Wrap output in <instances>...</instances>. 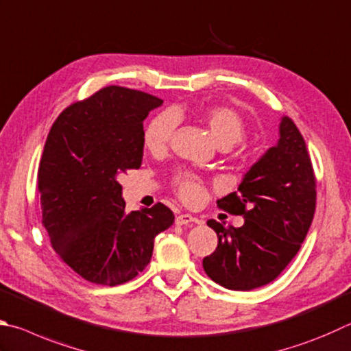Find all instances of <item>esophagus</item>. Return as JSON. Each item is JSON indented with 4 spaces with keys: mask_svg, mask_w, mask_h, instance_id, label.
I'll return each mask as SVG.
<instances>
[{
    "mask_svg": "<svg viewBox=\"0 0 351 351\" xmlns=\"http://www.w3.org/2000/svg\"><path fill=\"white\" fill-rule=\"evenodd\" d=\"M175 222L178 226H187V224H192V222H197V219L193 218V216L189 215V213H181V215L176 216Z\"/></svg>",
    "mask_w": 351,
    "mask_h": 351,
    "instance_id": "obj_1",
    "label": "esophagus"
}]
</instances>
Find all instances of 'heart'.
Listing matches in <instances>:
<instances>
[{
  "instance_id": "obj_1",
  "label": "heart",
  "mask_w": 351,
  "mask_h": 351,
  "mask_svg": "<svg viewBox=\"0 0 351 351\" xmlns=\"http://www.w3.org/2000/svg\"><path fill=\"white\" fill-rule=\"evenodd\" d=\"M176 113L162 112L152 118L144 130V145L150 152H162L169 147L176 129ZM204 123L212 132L213 138L222 147L237 144L244 138L245 133V121L237 112L228 106H213L208 107L202 113ZM173 186L178 196L184 202L196 204L201 199L204 193L202 181L196 175L190 171H184L175 176Z\"/></svg>"
}]
</instances>
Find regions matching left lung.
Segmentation results:
<instances>
[{
  "label": "left lung",
  "instance_id": "8db88e82",
  "mask_svg": "<svg viewBox=\"0 0 351 351\" xmlns=\"http://www.w3.org/2000/svg\"><path fill=\"white\" fill-rule=\"evenodd\" d=\"M218 207L244 216L242 227L207 221L218 234L216 250L202 259L207 276L226 289L247 291L281 275L301 248L316 208V178L307 145L289 117L279 141L247 171L238 192Z\"/></svg>",
  "mask_w": 351,
  "mask_h": 351
}]
</instances>
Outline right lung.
<instances>
[{"label": "right lung", "mask_w": 351, "mask_h": 351, "mask_svg": "<svg viewBox=\"0 0 351 351\" xmlns=\"http://www.w3.org/2000/svg\"><path fill=\"white\" fill-rule=\"evenodd\" d=\"M162 104L154 95L109 86L69 106L50 129L38 167L43 226L56 254L86 281L119 285L150 263L171 210L125 213L118 178L143 162V121Z\"/></svg>", "instance_id": "add662e5"}]
</instances>
